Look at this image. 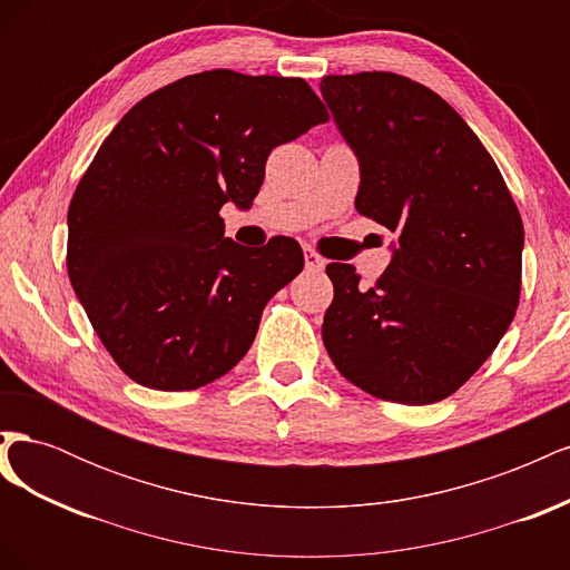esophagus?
Returning <instances> with one entry per match:
<instances>
[{
    "mask_svg": "<svg viewBox=\"0 0 570 570\" xmlns=\"http://www.w3.org/2000/svg\"><path fill=\"white\" fill-rule=\"evenodd\" d=\"M304 264L308 271H321L325 266V258L314 249H304Z\"/></svg>",
    "mask_w": 570,
    "mask_h": 570,
    "instance_id": "obj_1",
    "label": "esophagus"
}]
</instances>
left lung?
Wrapping results in <instances>:
<instances>
[{
  "mask_svg": "<svg viewBox=\"0 0 570 570\" xmlns=\"http://www.w3.org/2000/svg\"><path fill=\"white\" fill-rule=\"evenodd\" d=\"M323 99L361 164L356 212L396 233L373 287L327 264L323 344L377 400L435 404L485 364L521 299L523 220L490 151L425 85L387 73L325 76Z\"/></svg>",
  "mask_w": 570,
  "mask_h": 570,
  "instance_id": "8db88e82",
  "label": "left lung"
}]
</instances>
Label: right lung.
Here are the masks:
<instances>
[{
    "instance_id": "1",
    "label": "right lung",
    "mask_w": 570,
    "mask_h": 570,
    "mask_svg": "<svg viewBox=\"0 0 570 570\" xmlns=\"http://www.w3.org/2000/svg\"><path fill=\"white\" fill-rule=\"evenodd\" d=\"M325 120L302 78L214 68L154 90L101 142L68 206L66 268L130 381L197 390L247 354L304 254L285 235L237 245L218 212L249 209L268 154Z\"/></svg>"
}]
</instances>
